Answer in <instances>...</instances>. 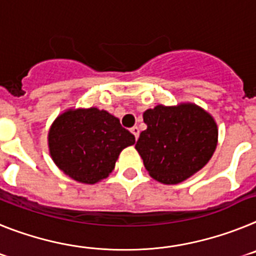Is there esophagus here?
I'll list each match as a JSON object with an SVG mask.
<instances>
[{
	"instance_id": "34e87169",
	"label": "esophagus",
	"mask_w": 256,
	"mask_h": 256,
	"mask_svg": "<svg viewBox=\"0 0 256 256\" xmlns=\"http://www.w3.org/2000/svg\"><path fill=\"white\" fill-rule=\"evenodd\" d=\"M131 134L134 135L135 139H138V138H139V128H138V126H134V128H131Z\"/></svg>"
}]
</instances>
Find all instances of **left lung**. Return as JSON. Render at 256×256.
I'll return each instance as SVG.
<instances>
[{
	"label": "left lung",
	"mask_w": 256,
	"mask_h": 256,
	"mask_svg": "<svg viewBox=\"0 0 256 256\" xmlns=\"http://www.w3.org/2000/svg\"><path fill=\"white\" fill-rule=\"evenodd\" d=\"M146 130L135 150L154 180L178 184L210 161L218 146L214 117L194 103L158 104L143 113Z\"/></svg>",
	"instance_id": "left-lung-1"
}]
</instances>
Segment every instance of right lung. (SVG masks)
Instances as JSON below:
<instances>
[{
    "label": "right lung",
    "instance_id": "obj_1",
    "mask_svg": "<svg viewBox=\"0 0 256 256\" xmlns=\"http://www.w3.org/2000/svg\"><path fill=\"white\" fill-rule=\"evenodd\" d=\"M134 143L135 136L117 117L96 106L68 108L54 120L48 134L55 165L84 184L106 179L122 150Z\"/></svg>",
    "mask_w": 256,
    "mask_h": 256
}]
</instances>
